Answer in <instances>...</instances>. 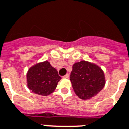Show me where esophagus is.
I'll list each match as a JSON object with an SVG mask.
<instances>
[{
    "instance_id": "1",
    "label": "esophagus",
    "mask_w": 129,
    "mask_h": 129,
    "mask_svg": "<svg viewBox=\"0 0 129 129\" xmlns=\"http://www.w3.org/2000/svg\"><path fill=\"white\" fill-rule=\"evenodd\" d=\"M63 77H64L65 79H68V78H69V77H70L69 74H66Z\"/></svg>"
}]
</instances>
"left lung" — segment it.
I'll use <instances>...</instances> for the list:
<instances>
[{
  "instance_id": "8db88e82",
  "label": "left lung",
  "mask_w": 129,
  "mask_h": 129,
  "mask_svg": "<svg viewBox=\"0 0 129 129\" xmlns=\"http://www.w3.org/2000/svg\"><path fill=\"white\" fill-rule=\"evenodd\" d=\"M70 81L75 94L83 100L96 96L105 85L103 70L94 63L84 60L72 66Z\"/></svg>"
}]
</instances>
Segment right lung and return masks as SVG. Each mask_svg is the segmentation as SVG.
Segmentation results:
<instances>
[{
  "mask_svg": "<svg viewBox=\"0 0 129 129\" xmlns=\"http://www.w3.org/2000/svg\"><path fill=\"white\" fill-rule=\"evenodd\" d=\"M61 78L48 61L38 63L26 73L28 88L38 95L48 96L55 91Z\"/></svg>",
  "mask_w": 129,
  "mask_h": 129,
  "instance_id": "obj_1",
  "label": "right lung"
}]
</instances>
